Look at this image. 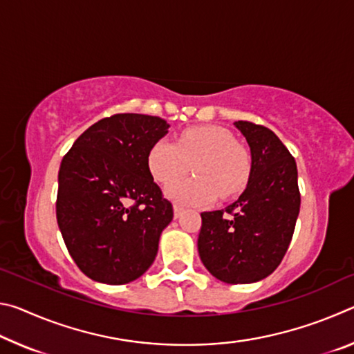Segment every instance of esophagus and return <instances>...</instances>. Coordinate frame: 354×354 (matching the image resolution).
Instances as JSON below:
<instances>
[{
    "label": "esophagus",
    "instance_id": "esophagus-1",
    "mask_svg": "<svg viewBox=\"0 0 354 354\" xmlns=\"http://www.w3.org/2000/svg\"><path fill=\"white\" fill-rule=\"evenodd\" d=\"M181 214H183V207L181 206H178V205L173 206V215H175V218H178Z\"/></svg>",
    "mask_w": 354,
    "mask_h": 354
}]
</instances>
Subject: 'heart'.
I'll use <instances>...</instances> for the list:
<instances>
[{"label":"heart","instance_id":"b5f03b06","mask_svg":"<svg viewBox=\"0 0 354 354\" xmlns=\"http://www.w3.org/2000/svg\"><path fill=\"white\" fill-rule=\"evenodd\" d=\"M147 164L160 184L182 176L192 165L194 178L172 180L165 189L171 201L184 206H207L218 195L230 198L243 190L251 173L247 148L234 142L230 131L212 124L184 129L176 143L156 142L149 148Z\"/></svg>","mask_w":354,"mask_h":354}]
</instances>
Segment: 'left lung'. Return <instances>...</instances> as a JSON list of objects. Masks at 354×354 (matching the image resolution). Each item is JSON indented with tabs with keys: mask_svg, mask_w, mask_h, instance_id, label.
Returning <instances> with one entry per match:
<instances>
[{
	"mask_svg": "<svg viewBox=\"0 0 354 354\" xmlns=\"http://www.w3.org/2000/svg\"><path fill=\"white\" fill-rule=\"evenodd\" d=\"M248 142L251 173L239 200L201 214L198 253L227 284H250L274 272L292 241L299 212L295 159L278 136L251 122H234Z\"/></svg>",
	"mask_w": 354,
	"mask_h": 354,
	"instance_id": "8db88e82",
	"label": "left lung"
}]
</instances>
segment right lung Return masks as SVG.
Returning <instances> with one entry per match:
<instances>
[{
  "label": "right lung",
  "instance_id": "add662e5",
  "mask_svg": "<svg viewBox=\"0 0 354 354\" xmlns=\"http://www.w3.org/2000/svg\"><path fill=\"white\" fill-rule=\"evenodd\" d=\"M169 128L159 117L117 113L84 131L64 156L57 225L91 279L127 284L151 267L173 207L153 181L147 156Z\"/></svg>",
  "mask_w": 354,
  "mask_h": 354
}]
</instances>
